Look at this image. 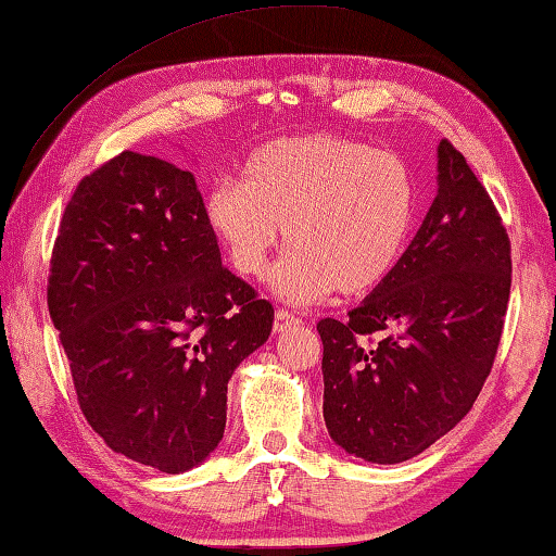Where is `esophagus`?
Returning <instances> with one entry per match:
<instances>
[{"instance_id":"esophagus-1","label":"esophagus","mask_w":556,"mask_h":556,"mask_svg":"<svg viewBox=\"0 0 556 556\" xmlns=\"http://www.w3.org/2000/svg\"><path fill=\"white\" fill-rule=\"evenodd\" d=\"M296 324H299V319L294 314H289L287 309H277L275 326H271V329H275V333H281V331H287L289 326H296Z\"/></svg>"}]
</instances>
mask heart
Returning <instances> with one entry per match:
<instances>
[{
	"mask_svg": "<svg viewBox=\"0 0 556 556\" xmlns=\"http://www.w3.org/2000/svg\"><path fill=\"white\" fill-rule=\"evenodd\" d=\"M418 213L408 163L341 136L281 138L257 148L242 180L205 195V223L237 275L267 271L287 227L292 247L269 275L281 302L364 296L403 257Z\"/></svg>",
	"mask_w": 556,
	"mask_h": 556,
	"instance_id": "b5f03b06",
	"label": "heart"
}]
</instances>
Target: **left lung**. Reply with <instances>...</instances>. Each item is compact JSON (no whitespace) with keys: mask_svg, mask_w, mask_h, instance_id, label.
<instances>
[{"mask_svg":"<svg viewBox=\"0 0 556 556\" xmlns=\"http://www.w3.org/2000/svg\"><path fill=\"white\" fill-rule=\"evenodd\" d=\"M509 285L497 210L463 153L440 140L438 195L399 267L346 321L316 324L333 443L395 465L453 430L490 376Z\"/></svg>","mask_w":556,"mask_h":556,"instance_id":"1","label":"left lung"}]
</instances>
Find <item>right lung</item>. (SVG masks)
<instances>
[{
  "label": "right lung",
  "instance_id": "add662e5",
  "mask_svg": "<svg viewBox=\"0 0 556 556\" xmlns=\"http://www.w3.org/2000/svg\"><path fill=\"white\" fill-rule=\"evenodd\" d=\"M49 314L88 426L167 475L219 445L227 383L275 321L267 299L223 267L195 175L134 151L78 182L66 205Z\"/></svg>",
  "mask_w": 556,
  "mask_h": 556
}]
</instances>
